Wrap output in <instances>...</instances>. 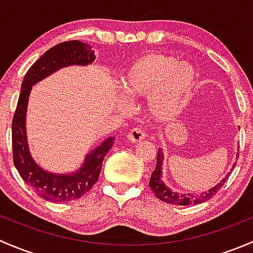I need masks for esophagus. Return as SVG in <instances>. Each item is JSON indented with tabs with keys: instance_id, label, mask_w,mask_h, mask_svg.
I'll use <instances>...</instances> for the list:
<instances>
[{
	"instance_id": "esophagus-1",
	"label": "esophagus",
	"mask_w": 253,
	"mask_h": 253,
	"mask_svg": "<svg viewBox=\"0 0 253 253\" xmlns=\"http://www.w3.org/2000/svg\"><path fill=\"white\" fill-rule=\"evenodd\" d=\"M145 138V133L142 128H133L127 134V139L132 143H138Z\"/></svg>"
}]
</instances>
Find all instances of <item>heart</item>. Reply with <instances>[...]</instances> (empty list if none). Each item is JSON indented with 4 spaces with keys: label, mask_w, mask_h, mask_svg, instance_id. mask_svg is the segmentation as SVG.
<instances>
[{
    "label": "heart",
    "mask_w": 253,
    "mask_h": 253,
    "mask_svg": "<svg viewBox=\"0 0 253 253\" xmlns=\"http://www.w3.org/2000/svg\"><path fill=\"white\" fill-rule=\"evenodd\" d=\"M197 84V72L188 62L163 53L139 56L122 75L121 90L129 100L148 98V110L159 121L176 116Z\"/></svg>",
    "instance_id": "heart-1"
}]
</instances>
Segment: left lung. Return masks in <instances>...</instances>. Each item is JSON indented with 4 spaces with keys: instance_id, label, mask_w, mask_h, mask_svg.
I'll list each match as a JSON object with an SVG mask.
<instances>
[{
    "instance_id": "8db88e82",
    "label": "left lung",
    "mask_w": 253,
    "mask_h": 253,
    "mask_svg": "<svg viewBox=\"0 0 253 253\" xmlns=\"http://www.w3.org/2000/svg\"><path fill=\"white\" fill-rule=\"evenodd\" d=\"M239 157V155H237ZM163 162H164V153H163V148L158 149V155H157V167L155 170L153 171L152 176H150L149 186L153 190L154 195L157 196L159 200H162L163 202L170 203V205H177V206H188V205H200V203L206 202V201L211 200L221 187H223L224 183L226 182L228 177L230 176L231 172H228V175H225V177L221 178L215 186H213L211 188H209L208 191H205L202 193H198V195H192V193H181V192H175L171 188L168 187L167 185L163 181ZM236 163L233 165V169L235 168ZM231 169V170H233Z\"/></svg>"
}]
</instances>
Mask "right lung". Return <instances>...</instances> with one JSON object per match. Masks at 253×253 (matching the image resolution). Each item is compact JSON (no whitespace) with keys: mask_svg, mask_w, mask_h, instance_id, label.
<instances>
[{"mask_svg":"<svg viewBox=\"0 0 253 253\" xmlns=\"http://www.w3.org/2000/svg\"><path fill=\"white\" fill-rule=\"evenodd\" d=\"M95 55L90 45L79 40L61 42L42 53L29 68L20 86L19 99L12 121V149L14 167L20 177L34 192L50 202H68L88 192L100 175L103 160L114 144L109 137L91 152L86 153L84 162L77 170L67 174L51 172L40 167L33 158L27 137V110L33 85L52 73L70 66H88Z\"/></svg>","mask_w":253,"mask_h":253,"instance_id":"right-lung-1","label":"right lung"}]
</instances>
